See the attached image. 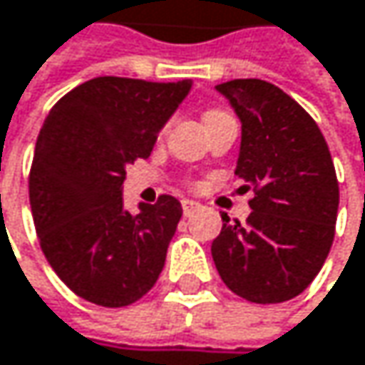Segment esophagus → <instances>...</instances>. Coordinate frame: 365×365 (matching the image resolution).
Wrapping results in <instances>:
<instances>
[{"label":"esophagus","mask_w":365,"mask_h":365,"mask_svg":"<svg viewBox=\"0 0 365 365\" xmlns=\"http://www.w3.org/2000/svg\"><path fill=\"white\" fill-rule=\"evenodd\" d=\"M200 205L196 202V200H190V198H183L182 200V209H183V215L187 217V215H192L196 209H198Z\"/></svg>","instance_id":"obj_1"}]
</instances>
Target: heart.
Returning a JSON list of instances; mask_svg holds the SVG:
<instances>
[{"mask_svg": "<svg viewBox=\"0 0 365 365\" xmlns=\"http://www.w3.org/2000/svg\"><path fill=\"white\" fill-rule=\"evenodd\" d=\"M222 115H228V111L209 110L207 113H205V122H209V120H215V118H222Z\"/></svg>", "mask_w": 365, "mask_h": 365, "instance_id": "1", "label": "heart"}]
</instances>
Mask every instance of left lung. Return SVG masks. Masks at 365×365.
<instances>
[{
	"instance_id": "obj_1",
	"label": "left lung",
	"mask_w": 365,
	"mask_h": 365,
	"mask_svg": "<svg viewBox=\"0 0 365 365\" xmlns=\"http://www.w3.org/2000/svg\"><path fill=\"white\" fill-rule=\"evenodd\" d=\"M241 120L237 175L252 190L245 224L224 213L211 255L222 281L255 304L302 294L329 254L338 180L317 122L279 86L230 80L215 86Z\"/></svg>"
}]
</instances>
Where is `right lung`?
<instances>
[{
    "mask_svg": "<svg viewBox=\"0 0 365 365\" xmlns=\"http://www.w3.org/2000/svg\"><path fill=\"white\" fill-rule=\"evenodd\" d=\"M190 88V80L103 76L76 86L43 120L29 173L37 239L61 281L93 304L128 307L163 272L182 205L163 194L133 215L122 183Z\"/></svg>",
    "mask_w": 365,
    "mask_h": 365,
    "instance_id": "right-lung-1",
    "label": "right lung"
}]
</instances>
